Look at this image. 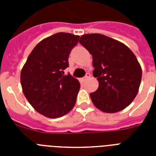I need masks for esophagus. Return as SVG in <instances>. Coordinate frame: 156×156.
I'll return each mask as SVG.
<instances>
[{"instance_id":"34e87169","label":"esophagus","mask_w":156,"mask_h":156,"mask_svg":"<svg viewBox=\"0 0 156 156\" xmlns=\"http://www.w3.org/2000/svg\"><path fill=\"white\" fill-rule=\"evenodd\" d=\"M90 78V73H87V74H86V76L85 77H84V78H83V81H84V82H85V81H87V79H89V78Z\"/></svg>"}]
</instances>
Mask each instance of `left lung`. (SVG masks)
<instances>
[{
	"label": "left lung",
	"instance_id": "obj_1",
	"mask_svg": "<svg viewBox=\"0 0 156 156\" xmlns=\"http://www.w3.org/2000/svg\"><path fill=\"white\" fill-rule=\"evenodd\" d=\"M79 43L92 55L93 76L99 82L90 94L94 105L107 113L126 108L136 97L142 79L135 55L123 43L97 33L82 35Z\"/></svg>",
	"mask_w": 156,
	"mask_h": 156
}]
</instances>
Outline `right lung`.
<instances>
[{
	"label": "right lung",
	"mask_w": 156,
	"mask_h": 156,
	"mask_svg": "<svg viewBox=\"0 0 156 156\" xmlns=\"http://www.w3.org/2000/svg\"><path fill=\"white\" fill-rule=\"evenodd\" d=\"M79 36L59 32L41 40L28 56L21 71L23 92L35 111L58 118L73 108L80 89L78 79L65 75L71 49Z\"/></svg>",
	"instance_id": "1"
}]
</instances>
